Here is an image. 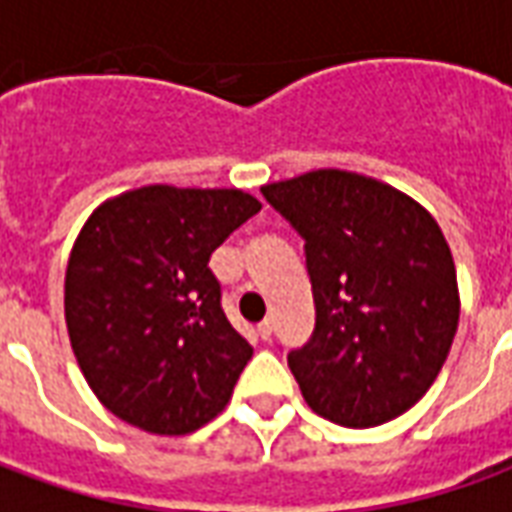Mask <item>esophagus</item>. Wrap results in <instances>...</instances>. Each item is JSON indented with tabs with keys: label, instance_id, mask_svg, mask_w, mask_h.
Wrapping results in <instances>:
<instances>
[{
	"label": "esophagus",
	"instance_id": "obj_1",
	"mask_svg": "<svg viewBox=\"0 0 512 512\" xmlns=\"http://www.w3.org/2000/svg\"><path fill=\"white\" fill-rule=\"evenodd\" d=\"M257 334H260V340H263V343H268V340H271V334H274V323H271V318L257 323Z\"/></svg>",
	"mask_w": 512,
	"mask_h": 512
}]
</instances>
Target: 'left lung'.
Wrapping results in <instances>:
<instances>
[{
    "label": "left lung",
    "instance_id": "left-lung-1",
    "mask_svg": "<svg viewBox=\"0 0 512 512\" xmlns=\"http://www.w3.org/2000/svg\"><path fill=\"white\" fill-rule=\"evenodd\" d=\"M260 191L304 238L315 329L288 367L307 406L345 428L400 417L436 381L458 329L441 227L403 191L343 169Z\"/></svg>",
    "mask_w": 512,
    "mask_h": 512
}]
</instances>
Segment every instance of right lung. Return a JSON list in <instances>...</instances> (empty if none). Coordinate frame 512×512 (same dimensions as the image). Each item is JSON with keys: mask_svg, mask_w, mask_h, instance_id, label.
Wrapping results in <instances>:
<instances>
[{"mask_svg": "<svg viewBox=\"0 0 512 512\" xmlns=\"http://www.w3.org/2000/svg\"><path fill=\"white\" fill-rule=\"evenodd\" d=\"M257 211L241 189L142 186L87 219L65 271V323L115 417L183 436L222 414L252 345L227 321L208 260Z\"/></svg>", "mask_w": 512, "mask_h": 512, "instance_id": "obj_1", "label": "right lung"}]
</instances>
